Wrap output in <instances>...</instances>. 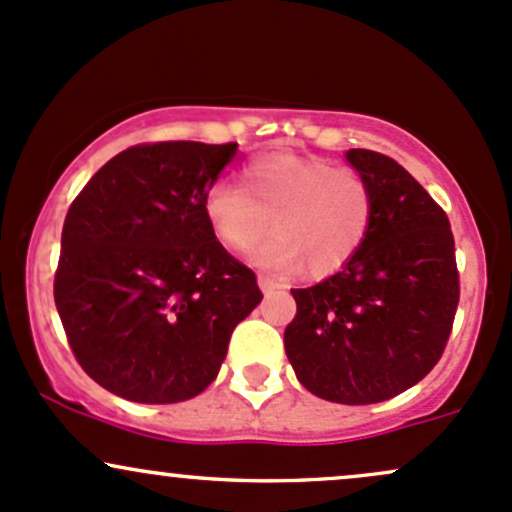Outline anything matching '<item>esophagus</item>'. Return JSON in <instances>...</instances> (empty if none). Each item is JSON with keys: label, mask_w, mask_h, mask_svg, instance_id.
Listing matches in <instances>:
<instances>
[{"label": "esophagus", "mask_w": 512, "mask_h": 512, "mask_svg": "<svg viewBox=\"0 0 512 512\" xmlns=\"http://www.w3.org/2000/svg\"><path fill=\"white\" fill-rule=\"evenodd\" d=\"M258 288H261L263 293H273V290H285V288H288V285H285L283 280H278V278L258 276Z\"/></svg>", "instance_id": "esophagus-1"}]
</instances>
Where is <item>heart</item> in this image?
Wrapping results in <instances>:
<instances>
[{
	"instance_id": "1",
	"label": "heart",
	"mask_w": 512,
	"mask_h": 512,
	"mask_svg": "<svg viewBox=\"0 0 512 512\" xmlns=\"http://www.w3.org/2000/svg\"><path fill=\"white\" fill-rule=\"evenodd\" d=\"M239 188L217 183L205 192L202 214L212 234L232 251H249L268 227L254 261L273 271L302 268L332 276L361 251L376 212L364 173L334 168L322 158L266 153L239 175Z\"/></svg>"
}]
</instances>
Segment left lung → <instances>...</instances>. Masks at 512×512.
<instances>
[{
	"label": "left lung",
	"mask_w": 512,
	"mask_h": 512,
	"mask_svg": "<svg viewBox=\"0 0 512 512\" xmlns=\"http://www.w3.org/2000/svg\"><path fill=\"white\" fill-rule=\"evenodd\" d=\"M376 197L371 232L349 266L293 290L285 354L312 395L371 405L420 383L442 359L459 305L454 236L442 207L393 158L351 148Z\"/></svg>",
	"instance_id": "obj_1"
}]
</instances>
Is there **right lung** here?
<instances>
[{"label":"right lung","instance_id":"right-lung-1","mask_svg":"<svg viewBox=\"0 0 512 512\" xmlns=\"http://www.w3.org/2000/svg\"><path fill=\"white\" fill-rule=\"evenodd\" d=\"M234 156L236 144L131 146L70 205L53 298L75 359L109 393L151 405L195 398L261 302L254 271L202 214Z\"/></svg>","mask_w":512,"mask_h":512}]
</instances>
